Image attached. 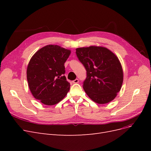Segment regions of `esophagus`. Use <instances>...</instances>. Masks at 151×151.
<instances>
[{"label": "esophagus", "instance_id": "obj_1", "mask_svg": "<svg viewBox=\"0 0 151 151\" xmlns=\"http://www.w3.org/2000/svg\"><path fill=\"white\" fill-rule=\"evenodd\" d=\"M78 83H79V79H76L75 80L72 81V83H74V84H77Z\"/></svg>", "mask_w": 151, "mask_h": 151}]
</instances>
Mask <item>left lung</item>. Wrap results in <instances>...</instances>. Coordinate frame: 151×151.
Returning a JSON list of instances; mask_svg holds the SVG:
<instances>
[{"instance_id":"8db88e82","label":"left lung","mask_w":151,"mask_h":151,"mask_svg":"<svg viewBox=\"0 0 151 151\" xmlns=\"http://www.w3.org/2000/svg\"><path fill=\"white\" fill-rule=\"evenodd\" d=\"M76 54L87 71L83 86L87 95L99 104L113 101L123 81V68L117 56L107 48L98 46L77 48Z\"/></svg>"}]
</instances>
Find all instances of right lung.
<instances>
[{"label": "right lung", "mask_w": 151, "mask_h": 151, "mask_svg": "<svg viewBox=\"0 0 151 151\" xmlns=\"http://www.w3.org/2000/svg\"><path fill=\"white\" fill-rule=\"evenodd\" d=\"M70 50L48 45L38 50L31 58L27 67V81L36 99L48 106L56 104L65 97L70 89L64 63Z\"/></svg>", "instance_id": "right-lung-1"}]
</instances>
